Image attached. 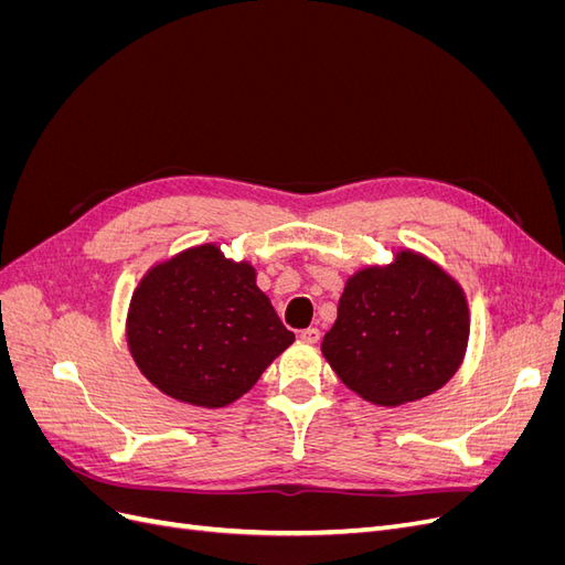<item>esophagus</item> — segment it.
<instances>
[{
    "mask_svg": "<svg viewBox=\"0 0 565 565\" xmlns=\"http://www.w3.org/2000/svg\"><path fill=\"white\" fill-rule=\"evenodd\" d=\"M299 337H301L303 341H309V344H316V341L320 339V330H318V328H306V330L299 332Z\"/></svg>",
    "mask_w": 565,
    "mask_h": 565,
    "instance_id": "34e87169",
    "label": "esophagus"
}]
</instances>
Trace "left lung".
Returning a JSON list of instances; mask_svg holds the SVG:
<instances>
[{"label": "left lung", "instance_id": "obj_1", "mask_svg": "<svg viewBox=\"0 0 565 565\" xmlns=\"http://www.w3.org/2000/svg\"><path fill=\"white\" fill-rule=\"evenodd\" d=\"M467 344L465 289L431 259L401 249L388 266H367L347 280L320 349L358 396L396 407L446 386Z\"/></svg>", "mask_w": 565, "mask_h": 565}]
</instances>
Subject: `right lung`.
Masks as SVG:
<instances>
[{"instance_id":"1","label":"right lung","mask_w":565,"mask_h":565,"mask_svg":"<svg viewBox=\"0 0 565 565\" xmlns=\"http://www.w3.org/2000/svg\"><path fill=\"white\" fill-rule=\"evenodd\" d=\"M295 341L247 262L198 245L152 266L134 289L127 344L169 398L226 407Z\"/></svg>"}]
</instances>
